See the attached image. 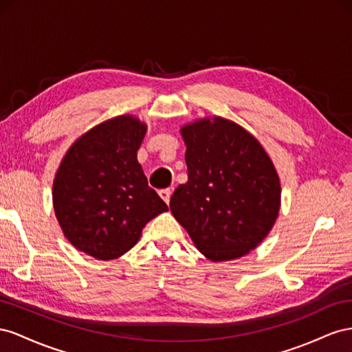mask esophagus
Returning a JSON list of instances; mask_svg holds the SVG:
<instances>
[{"instance_id": "1", "label": "esophagus", "mask_w": 352, "mask_h": 352, "mask_svg": "<svg viewBox=\"0 0 352 352\" xmlns=\"http://www.w3.org/2000/svg\"><path fill=\"white\" fill-rule=\"evenodd\" d=\"M159 196L162 197L166 204H169V199H170V190H169V188H162V190H159Z\"/></svg>"}]
</instances>
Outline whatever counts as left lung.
<instances>
[{"mask_svg":"<svg viewBox=\"0 0 352 352\" xmlns=\"http://www.w3.org/2000/svg\"><path fill=\"white\" fill-rule=\"evenodd\" d=\"M188 179L169 208L208 259H236L255 249L280 209L277 170L258 140L224 118L182 128Z\"/></svg>","mask_w":352,"mask_h":352,"instance_id":"left-lung-1","label":"left lung"}]
</instances>
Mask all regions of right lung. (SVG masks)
<instances>
[{
	"mask_svg": "<svg viewBox=\"0 0 352 352\" xmlns=\"http://www.w3.org/2000/svg\"><path fill=\"white\" fill-rule=\"evenodd\" d=\"M146 129L129 115L109 119L79 137L57 169V221L87 255L103 261L124 255L148 221L168 210L137 160Z\"/></svg>",
	"mask_w": 352,
	"mask_h": 352,
	"instance_id": "1",
	"label": "right lung"
}]
</instances>
